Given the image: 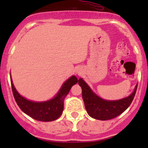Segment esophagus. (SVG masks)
I'll list each match as a JSON object with an SVG mask.
<instances>
[{"label":"esophagus","instance_id":"34e87169","mask_svg":"<svg viewBox=\"0 0 148 148\" xmlns=\"http://www.w3.org/2000/svg\"><path fill=\"white\" fill-rule=\"evenodd\" d=\"M76 72H77V74H82V71H81V69H77V71H76Z\"/></svg>","mask_w":148,"mask_h":148}]
</instances>
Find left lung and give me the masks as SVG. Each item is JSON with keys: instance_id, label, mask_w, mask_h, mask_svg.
<instances>
[{"instance_id": "left-lung-1", "label": "left lung", "mask_w": 148, "mask_h": 148, "mask_svg": "<svg viewBox=\"0 0 148 148\" xmlns=\"http://www.w3.org/2000/svg\"><path fill=\"white\" fill-rule=\"evenodd\" d=\"M79 85L82 89V98L85 108L91 117L99 120L114 118L127 110L136 93L138 84L129 96L117 100H107L98 96L82 78L79 79Z\"/></svg>"}]
</instances>
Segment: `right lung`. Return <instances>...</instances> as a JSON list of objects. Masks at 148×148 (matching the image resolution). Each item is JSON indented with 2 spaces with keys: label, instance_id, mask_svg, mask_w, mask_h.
Segmentation results:
<instances>
[{
  "label": "right lung",
  "instance_id": "add662e5",
  "mask_svg": "<svg viewBox=\"0 0 148 148\" xmlns=\"http://www.w3.org/2000/svg\"><path fill=\"white\" fill-rule=\"evenodd\" d=\"M13 97L21 110L33 119L42 122H51L62 115L64 110V100L73 85L78 82L76 76H71L66 80L58 91L57 94L51 99L43 102L29 100L21 95L15 88L10 75Z\"/></svg>",
  "mask_w": 148,
  "mask_h": 148
}]
</instances>
